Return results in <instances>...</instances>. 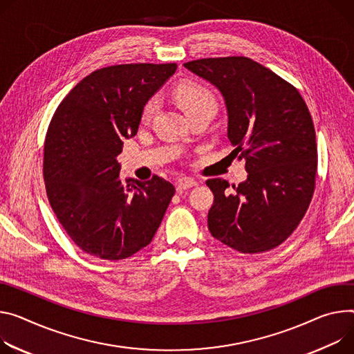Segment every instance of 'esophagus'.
I'll use <instances>...</instances> for the list:
<instances>
[{"mask_svg":"<svg viewBox=\"0 0 354 354\" xmlns=\"http://www.w3.org/2000/svg\"><path fill=\"white\" fill-rule=\"evenodd\" d=\"M195 186H198V182L196 180H194V179H180L178 183H176V190L179 192V194H182L183 190H187V189H190V187H195Z\"/></svg>","mask_w":354,"mask_h":354,"instance_id":"34e87169","label":"esophagus"}]
</instances>
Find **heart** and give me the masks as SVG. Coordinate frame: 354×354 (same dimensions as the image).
Returning a JSON list of instances; mask_svg holds the SVG:
<instances>
[{
    "instance_id": "heart-1",
    "label": "heart",
    "mask_w": 354,
    "mask_h": 354,
    "mask_svg": "<svg viewBox=\"0 0 354 354\" xmlns=\"http://www.w3.org/2000/svg\"><path fill=\"white\" fill-rule=\"evenodd\" d=\"M174 97L176 103L180 106V109L186 113V115H190L192 113H196L203 109H214L217 107V102L213 91L199 83V82H183L178 84L174 88ZM158 107L156 99H149L142 110H141V122L148 124Z\"/></svg>"
}]
</instances>
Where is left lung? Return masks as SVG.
Masks as SVG:
<instances>
[{
    "label": "left lung",
    "instance_id": "1",
    "mask_svg": "<svg viewBox=\"0 0 354 354\" xmlns=\"http://www.w3.org/2000/svg\"><path fill=\"white\" fill-rule=\"evenodd\" d=\"M185 68L221 91L227 137L248 172L233 194L224 179L206 180L214 195L209 232L243 254L270 251L294 233L315 192L317 145L308 106L291 83L245 56L198 59Z\"/></svg>",
    "mask_w": 354,
    "mask_h": 354
}]
</instances>
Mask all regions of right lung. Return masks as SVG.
I'll return each instance as SVG.
<instances>
[{
    "label": "right lung",
    "mask_w": 354,
    "mask_h": 354,
    "mask_svg": "<svg viewBox=\"0 0 354 354\" xmlns=\"http://www.w3.org/2000/svg\"><path fill=\"white\" fill-rule=\"evenodd\" d=\"M176 63H128L94 71L56 109L44 145L46 195L62 227L86 254L118 261L147 247L175 195L153 175L121 179L122 140Z\"/></svg>",
    "instance_id": "obj_1"
}]
</instances>
